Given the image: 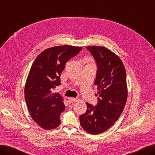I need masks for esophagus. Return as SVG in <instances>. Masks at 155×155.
I'll use <instances>...</instances> for the list:
<instances>
[{"mask_svg": "<svg viewBox=\"0 0 155 155\" xmlns=\"http://www.w3.org/2000/svg\"><path fill=\"white\" fill-rule=\"evenodd\" d=\"M68 99H69V102H71V103L74 102H75L77 101L76 98H73V97H70V98H69Z\"/></svg>", "mask_w": 155, "mask_h": 155, "instance_id": "34e87169", "label": "esophagus"}]
</instances>
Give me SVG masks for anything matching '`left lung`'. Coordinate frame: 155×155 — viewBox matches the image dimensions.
Segmentation results:
<instances>
[{"instance_id": "1", "label": "left lung", "mask_w": 155, "mask_h": 155, "mask_svg": "<svg viewBox=\"0 0 155 155\" xmlns=\"http://www.w3.org/2000/svg\"><path fill=\"white\" fill-rule=\"evenodd\" d=\"M87 50L98 66L94 84L100 99L96 106L87 103V110L80 116V125L91 134L107 131L123 112L127 98L126 72L119 56L104 46H91Z\"/></svg>"}]
</instances>
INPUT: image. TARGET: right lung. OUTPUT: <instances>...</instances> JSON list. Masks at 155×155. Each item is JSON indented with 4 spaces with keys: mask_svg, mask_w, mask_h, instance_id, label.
I'll use <instances>...</instances> for the list:
<instances>
[{
    "mask_svg": "<svg viewBox=\"0 0 155 155\" xmlns=\"http://www.w3.org/2000/svg\"><path fill=\"white\" fill-rule=\"evenodd\" d=\"M71 45L46 49L32 63L24 87L29 112L35 123L45 130L56 128L65 109L63 97L52 90L61 84V73L66 63L82 50Z\"/></svg>",
    "mask_w": 155,
    "mask_h": 155,
    "instance_id": "1",
    "label": "right lung"
}]
</instances>
